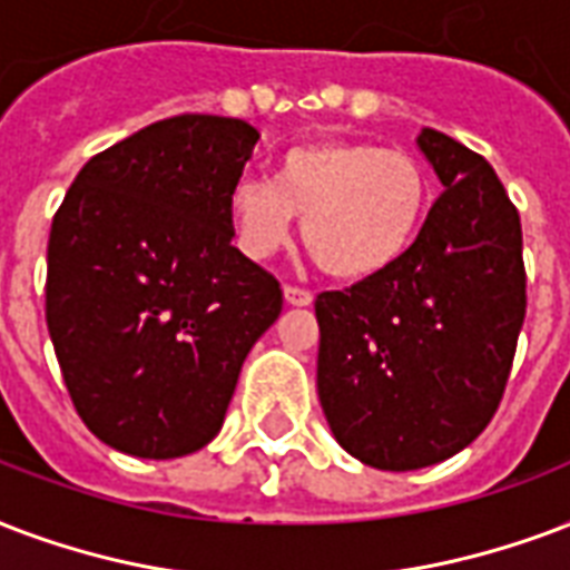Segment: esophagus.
I'll use <instances>...</instances> for the list:
<instances>
[{
	"label": "esophagus",
	"mask_w": 570,
	"mask_h": 570,
	"mask_svg": "<svg viewBox=\"0 0 570 570\" xmlns=\"http://www.w3.org/2000/svg\"><path fill=\"white\" fill-rule=\"evenodd\" d=\"M284 298H286V304H293V307H307V304L314 302V293H311V289H304V286L286 284Z\"/></svg>",
	"instance_id": "34e87169"
}]
</instances>
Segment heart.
Listing matches in <instances>:
<instances>
[{"label":"heart","mask_w":570,"mask_h":570,"mask_svg":"<svg viewBox=\"0 0 570 570\" xmlns=\"http://www.w3.org/2000/svg\"><path fill=\"white\" fill-rule=\"evenodd\" d=\"M430 203L415 155L376 142L320 140L277 160L275 181L238 179L227 212L242 254L268 259L302 217V242L325 275L367 281L410 254Z\"/></svg>","instance_id":"b5f03b06"}]
</instances>
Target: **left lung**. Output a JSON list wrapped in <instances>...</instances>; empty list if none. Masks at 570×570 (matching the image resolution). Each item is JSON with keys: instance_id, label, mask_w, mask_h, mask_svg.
<instances>
[{"instance_id": "1", "label": "left lung", "mask_w": 570, "mask_h": 570, "mask_svg": "<svg viewBox=\"0 0 570 570\" xmlns=\"http://www.w3.org/2000/svg\"><path fill=\"white\" fill-rule=\"evenodd\" d=\"M442 181L410 254L316 295V391L334 440L385 472L454 458L488 428L527 316L523 229L488 160L424 128Z\"/></svg>"}]
</instances>
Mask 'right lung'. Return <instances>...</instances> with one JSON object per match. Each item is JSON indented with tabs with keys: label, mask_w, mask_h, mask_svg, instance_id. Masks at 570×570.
I'll list each match as a JSON object with an SVG mask.
<instances>
[{
	"label": "right lung",
	"mask_w": 570,
	"mask_h": 570,
	"mask_svg": "<svg viewBox=\"0 0 570 570\" xmlns=\"http://www.w3.org/2000/svg\"><path fill=\"white\" fill-rule=\"evenodd\" d=\"M259 134L185 112L77 173L47 245V328L82 424L146 460L215 440L238 373L284 307L233 247L229 188Z\"/></svg>",
	"instance_id": "right-lung-1"
}]
</instances>
